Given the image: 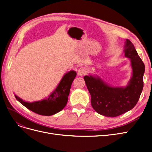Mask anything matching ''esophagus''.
Wrapping results in <instances>:
<instances>
[{"label":"esophagus","instance_id":"1","mask_svg":"<svg viewBox=\"0 0 152 152\" xmlns=\"http://www.w3.org/2000/svg\"><path fill=\"white\" fill-rule=\"evenodd\" d=\"M87 73V70L85 69L84 67H81L78 70L77 74L79 76H82L83 75H85Z\"/></svg>","mask_w":152,"mask_h":152}]
</instances>
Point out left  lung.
<instances>
[{"instance_id":"8db88e82","label":"left lung","mask_w":152,"mask_h":152,"mask_svg":"<svg viewBox=\"0 0 152 152\" xmlns=\"http://www.w3.org/2000/svg\"><path fill=\"white\" fill-rule=\"evenodd\" d=\"M124 52L125 57L130 59L132 68L131 77L126 86H112L97 75L89 74L83 77L93 108L105 117H117L132 110L143 90L145 65L129 39L125 42Z\"/></svg>"}]
</instances>
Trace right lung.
<instances>
[{
    "instance_id": "right-lung-1",
    "label": "right lung",
    "mask_w": 152,
    "mask_h": 152,
    "mask_svg": "<svg viewBox=\"0 0 152 152\" xmlns=\"http://www.w3.org/2000/svg\"><path fill=\"white\" fill-rule=\"evenodd\" d=\"M77 73L70 70L64 75L61 80L53 92L44 99L32 102L23 100L15 94V97L21 104L36 113L50 116L61 111L68 101L72 83Z\"/></svg>"
}]
</instances>
